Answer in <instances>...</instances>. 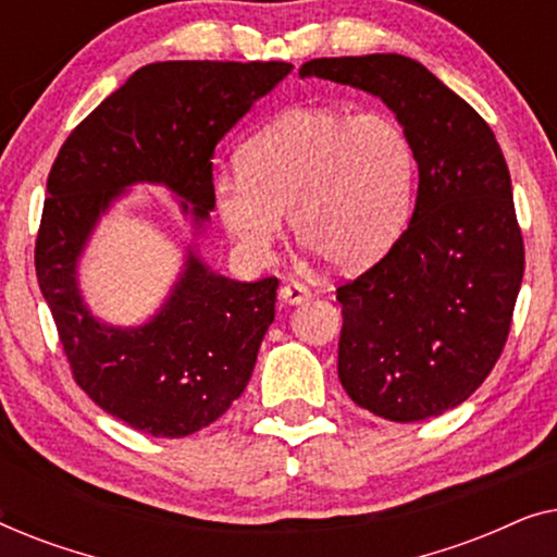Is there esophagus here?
<instances>
[{"label":"esophagus","mask_w":557,"mask_h":557,"mask_svg":"<svg viewBox=\"0 0 557 557\" xmlns=\"http://www.w3.org/2000/svg\"><path fill=\"white\" fill-rule=\"evenodd\" d=\"M309 296H311L309 288L301 284H284L278 292V299L284 304H301V301H307Z\"/></svg>","instance_id":"obj_1"}]
</instances>
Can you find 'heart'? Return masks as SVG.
<instances>
[{
	"label": "heart",
	"instance_id": "b5f03b06",
	"mask_svg": "<svg viewBox=\"0 0 557 557\" xmlns=\"http://www.w3.org/2000/svg\"><path fill=\"white\" fill-rule=\"evenodd\" d=\"M418 157L380 111L294 109L243 144L212 182L215 210L246 253L269 256L292 212L296 240L334 269L375 263L416 200Z\"/></svg>",
	"mask_w": 557,
	"mask_h": 557
}]
</instances>
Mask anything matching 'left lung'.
<instances>
[{"label":"left lung","mask_w":557,"mask_h":557,"mask_svg":"<svg viewBox=\"0 0 557 557\" xmlns=\"http://www.w3.org/2000/svg\"><path fill=\"white\" fill-rule=\"evenodd\" d=\"M299 75L383 98L418 157L408 227L337 288L339 383L385 421L446 413L497 364L520 294L524 243L505 154L486 121L413 58H317Z\"/></svg>","instance_id":"8db88e82"}]
</instances>
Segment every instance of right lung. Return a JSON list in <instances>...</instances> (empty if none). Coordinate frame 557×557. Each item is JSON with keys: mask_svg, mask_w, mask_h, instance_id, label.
Returning <instances> with one entry per match:
<instances>
[{"mask_svg": "<svg viewBox=\"0 0 557 557\" xmlns=\"http://www.w3.org/2000/svg\"><path fill=\"white\" fill-rule=\"evenodd\" d=\"M292 67L278 60L144 65L73 128L52 162L35 240L37 284L75 383L106 413L149 436H189L240 398L273 322L278 278H225L189 250L159 314L119 330L83 304L78 256L101 212L136 182L170 187L202 227L215 208L218 141Z\"/></svg>", "mask_w": 557, "mask_h": 557, "instance_id": "1", "label": "right lung"}]
</instances>
